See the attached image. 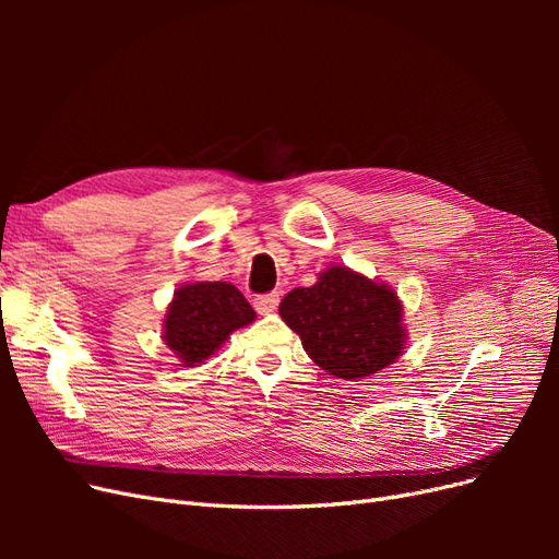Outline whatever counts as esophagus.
Returning <instances> with one entry per match:
<instances>
[{
    "label": "esophagus",
    "instance_id": "1",
    "mask_svg": "<svg viewBox=\"0 0 559 559\" xmlns=\"http://www.w3.org/2000/svg\"><path fill=\"white\" fill-rule=\"evenodd\" d=\"M277 302H280V294L277 292L263 294V296L253 298V308H257L261 314H267V312H275L277 310Z\"/></svg>",
    "mask_w": 559,
    "mask_h": 559
}]
</instances>
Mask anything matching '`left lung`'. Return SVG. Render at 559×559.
Listing matches in <instances>:
<instances>
[{
	"label": "left lung",
	"instance_id": "1",
	"mask_svg": "<svg viewBox=\"0 0 559 559\" xmlns=\"http://www.w3.org/2000/svg\"><path fill=\"white\" fill-rule=\"evenodd\" d=\"M286 326L317 366L335 378H368L401 357V302L384 284L333 265L314 286H298L280 302Z\"/></svg>",
	"mask_w": 559,
	"mask_h": 559
}]
</instances>
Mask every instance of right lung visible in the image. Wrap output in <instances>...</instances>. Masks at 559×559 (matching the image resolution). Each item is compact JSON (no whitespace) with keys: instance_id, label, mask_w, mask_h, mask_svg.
<instances>
[{"instance_id":"add662e5","label":"right lung","mask_w":559,"mask_h":559,"mask_svg":"<svg viewBox=\"0 0 559 559\" xmlns=\"http://www.w3.org/2000/svg\"><path fill=\"white\" fill-rule=\"evenodd\" d=\"M257 312L247 298L226 282L186 284L165 314V343L183 366H198L226 337L253 321Z\"/></svg>"}]
</instances>
